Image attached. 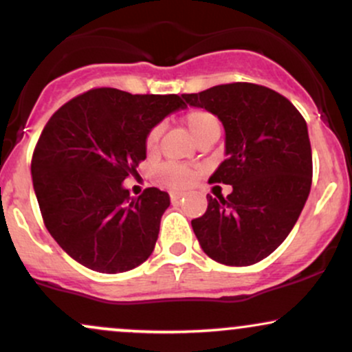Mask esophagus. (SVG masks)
Here are the masks:
<instances>
[{"label":"esophagus","mask_w":352,"mask_h":352,"mask_svg":"<svg viewBox=\"0 0 352 352\" xmlns=\"http://www.w3.org/2000/svg\"><path fill=\"white\" fill-rule=\"evenodd\" d=\"M182 197H184V193H180V192H170V199H172V201H179Z\"/></svg>","instance_id":"obj_1"}]
</instances>
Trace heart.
<instances>
[{
  "label": "heart",
  "instance_id": "1",
  "mask_svg": "<svg viewBox=\"0 0 352 352\" xmlns=\"http://www.w3.org/2000/svg\"><path fill=\"white\" fill-rule=\"evenodd\" d=\"M185 125L188 127L190 134L199 142L207 135H220V120L212 112L204 109H192L185 114ZM162 135V125H155L148 131L145 137V148L148 152H155ZM159 177L162 182L172 188H187L197 180V170L185 167L180 164H165L159 168Z\"/></svg>",
  "mask_w": 352,
  "mask_h": 352
}]
</instances>
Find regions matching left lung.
<instances>
[{"instance_id":"left-lung-1","label":"left lung","mask_w":352,"mask_h":352,"mask_svg":"<svg viewBox=\"0 0 352 352\" xmlns=\"http://www.w3.org/2000/svg\"><path fill=\"white\" fill-rule=\"evenodd\" d=\"M182 98L223 124L227 159L208 182L233 187L227 197L207 195L193 233L218 263H258L285 241L308 200L313 157L306 120L285 96L252 82Z\"/></svg>"}]
</instances>
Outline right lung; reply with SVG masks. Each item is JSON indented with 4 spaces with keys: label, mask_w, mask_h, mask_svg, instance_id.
Instances as JSON below:
<instances>
[{
    "label": "right lung",
    "mask_w": 352,
    "mask_h": 352,
    "mask_svg": "<svg viewBox=\"0 0 352 352\" xmlns=\"http://www.w3.org/2000/svg\"><path fill=\"white\" fill-rule=\"evenodd\" d=\"M177 94L91 89L52 114L36 144L31 175L47 232L72 260L99 273H124L153 252L167 192L131 197L122 182L147 157L145 137L185 109Z\"/></svg>",
    "instance_id": "right-lung-1"
}]
</instances>
